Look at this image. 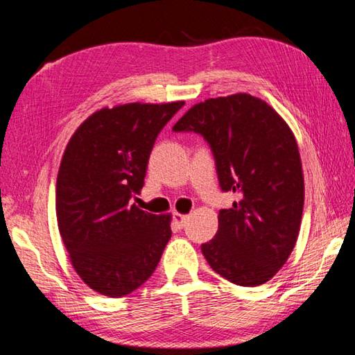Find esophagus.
<instances>
[{
	"label": "esophagus",
	"instance_id": "1",
	"mask_svg": "<svg viewBox=\"0 0 355 355\" xmlns=\"http://www.w3.org/2000/svg\"><path fill=\"white\" fill-rule=\"evenodd\" d=\"M186 220H188V216L182 214V213H173V224H175L177 228H183Z\"/></svg>",
	"mask_w": 355,
	"mask_h": 355
}]
</instances>
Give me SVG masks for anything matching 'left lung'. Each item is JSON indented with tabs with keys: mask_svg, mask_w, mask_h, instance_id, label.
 <instances>
[{
	"mask_svg": "<svg viewBox=\"0 0 355 355\" xmlns=\"http://www.w3.org/2000/svg\"><path fill=\"white\" fill-rule=\"evenodd\" d=\"M172 130L205 137L222 191L239 196L219 211L203 257L232 284H266L291 255L302 220L304 173L291 128L266 101L233 94L194 105Z\"/></svg>",
	"mask_w": 355,
	"mask_h": 355,
	"instance_id": "left-lung-1",
	"label": "left lung"
}]
</instances>
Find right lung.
Listing matches in <instances>:
<instances>
[{
  "instance_id": "add662e5",
  "label": "right lung",
  "mask_w": 355,
  "mask_h": 355,
  "mask_svg": "<svg viewBox=\"0 0 355 355\" xmlns=\"http://www.w3.org/2000/svg\"><path fill=\"white\" fill-rule=\"evenodd\" d=\"M184 101L101 107L76 128L56 182V218L81 280L107 297L139 288L172 236L171 214L142 211L141 194L156 136Z\"/></svg>"
}]
</instances>
